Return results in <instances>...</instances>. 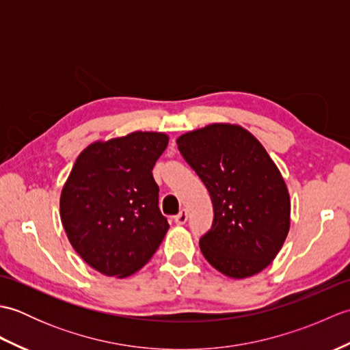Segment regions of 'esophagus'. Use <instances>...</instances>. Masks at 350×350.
<instances>
[{"mask_svg": "<svg viewBox=\"0 0 350 350\" xmlns=\"http://www.w3.org/2000/svg\"><path fill=\"white\" fill-rule=\"evenodd\" d=\"M187 221H188V212L185 211V209H182V211L174 217V222H176L177 226H183Z\"/></svg>", "mask_w": 350, "mask_h": 350, "instance_id": "obj_1", "label": "esophagus"}]
</instances>
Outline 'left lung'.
<instances>
[{
	"label": "left lung",
	"mask_w": 350,
	"mask_h": 350,
	"mask_svg": "<svg viewBox=\"0 0 350 350\" xmlns=\"http://www.w3.org/2000/svg\"><path fill=\"white\" fill-rule=\"evenodd\" d=\"M183 159L211 194L213 222L200 250L215 269L247 278L277 257L290 228V197L258 139L237 124L213 123L177 138Z\"/></svg>",
	"instance_id": "left-lung-1"
}]
</instances>
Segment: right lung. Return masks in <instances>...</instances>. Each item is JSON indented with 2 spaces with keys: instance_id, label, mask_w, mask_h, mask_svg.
<instances>
[{
  "instance_id": "right-lung-1",
  "label": "right lung",
  "mask_w": 350,
  "mask_h": 350,
  "mask_svg": "<svg viewBox=\"0 0 350 350\" xmlns=\"http://www.w3.org/2000/svg\"><path fill=\"white\" fill-rule=\"evenodd\" d=\"M167 146L165 133L132 132L96 141L77 158L60 217L73 250L93 269L129 277L159 248L170 226L152 170Z\"/></svg>"
}]
</instances>
